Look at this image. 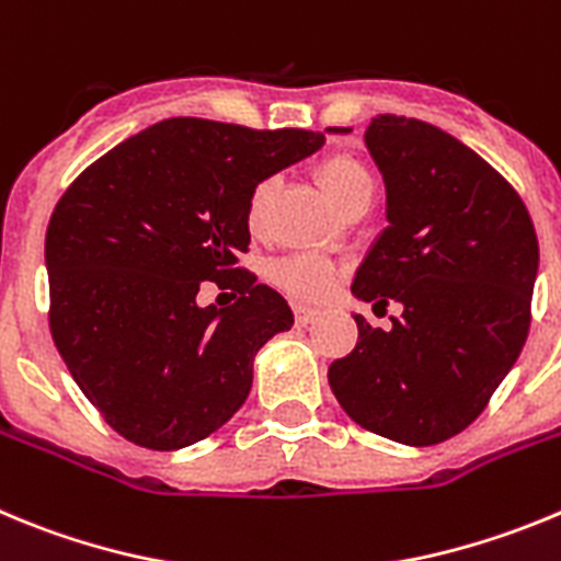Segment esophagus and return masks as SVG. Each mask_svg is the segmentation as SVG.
Wrapping results in <instances>:
<instances>
[{
  "instance_id": "esophagus-1",
  "label": "esophagus",
  "mask_w": 561,
  "mask_h": 561,
  "mask_svg": "<svg viewBox=\"0 0 561 561\" xmlns=\"http://www.w3.org/2000/svg\"><path fill=\"white\" fill-rule=\"evenodd\" d=\"M317 317H320V308H314V306H306V302H295V320H297V325H311V322L317 320Z\"/></svg>"
}]
</instances>
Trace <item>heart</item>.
<instances>
[{"label": "heart", "instance_id": "b5f03b06", "mask_svg": "<svg viewBox=\"0 0 561 561\" xmlns=\"http://www.w3.org/2000/svg\"><path fill=\"white\" fill-rule=\"evenodd\" d=\"M317 178H320L328 197L342 210H347L362 197H373V174L358 158L347 156V152L328 156L317 167ZM272 194H275V180L264 178L255 183L250 197H247V225L253 230L264 225ZM333 277H336V270H333L331 261L311 253L286 255V259H277L270 266L272 284L277 289H284L286 295L297 297V300H320V297H325L333 286Z\"/></svg>", "mask_w": 561, "mask_h": 561}]
</instances>
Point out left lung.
<instances>
[{
    "mask_svg": "<svg viewBox=\"0 0 561 561\" xmlns=\"http://www.w3.org/2000/svg\"><path fill=\"white\" fill-rule=\"evenodd\" d=\"M364 141L387 183L389 228L351 289L403 314L389 331L353 314L358 342L328 381L353 423L425 448L479 417L520 356L537 233L508 180L439 127L381 113Z\"/></svg>",
    "mask_w": 561,
    "mask_h": 561,
    "instance_id": "obj_1",
    "label": "left lung"
}]
</instances>
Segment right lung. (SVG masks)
<instances>
[{"label": "right lung", "mask_w": 561, "mask_h": 561, "mask_svg": "<svg viewBox=\"0 0 561 561\" xmlns=\"http://www.w3.org/2000/svg\"><path fill=\"white\" fill-rule=\"evenodd\" d=\"M322 141L295 127L178 116L113 147L66 188L46 228L49 331L116 434L178 450L241 409L255 353L295 325L289 302L239 266L247 197ZM203 279L240 300L199 309Z\"/></svg>", "instance_id": "add662e5"}]
</instances>
